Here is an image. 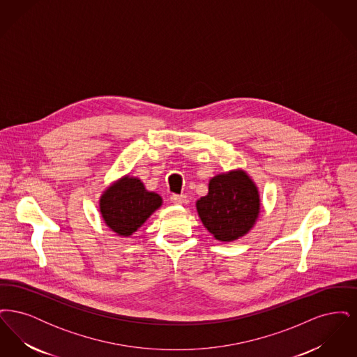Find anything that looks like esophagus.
<instances>
[{
	"instance_id": "1",
	"label": "esophagus",
	"mask_w": 357,
	"mask_h": 357,
	"mask_svg": "<svg viewBox=\"0 0 357 357\" xmlns=\"http://www.w3.org/2000/svg\"><path fill=\"white\" fill-rule=\"evenodd\" d=\"M170 199L172 204H182L186 201V195H183V194H172Z\"/></svg>"
}]
</instances>
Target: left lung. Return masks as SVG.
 Instances as JSON below:
<instances>
[{
  "mask_svg": "<svg viewBox=\"0 0 357 357\" xmlns=\"http://www.w3.org/2000/svg\"><path fill=\"white\" fill-rule=\"evenodd\" d=\"M204 227L218 241L230 242L246 234L259 213V197L252 179L242 171L217 175L208 194L197 202Z\"/></svg>",
  "mask_w": 357,
  "mask_h": 357,
  "instance_id": "8db88e82",
  "label": "left lung"
}]
</instances>
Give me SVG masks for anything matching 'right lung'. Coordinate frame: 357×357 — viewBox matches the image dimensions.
Wrapping results in <instances>:
<instances>
[{
  "label": "right lung",
  "mask_w": 357,
  "mask_h": 357,
  "mask_svg": "<svg viewBox=\"0 0 357 357\" xmlns=\"http://www.w3.org/2000/svg\"><path fill=\"white\" fill-rule=\"evenodd\" d=\"M162 204L137 178H123L102 195L100 211L105 223L119 236H131Z\"/></svg>",
  "instance_id": "add662e5"
}]
</instances>
